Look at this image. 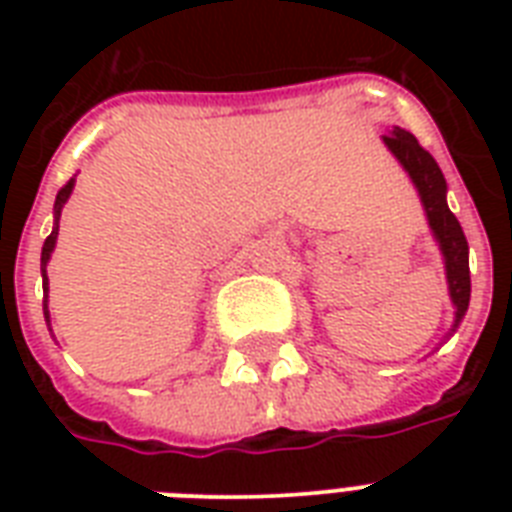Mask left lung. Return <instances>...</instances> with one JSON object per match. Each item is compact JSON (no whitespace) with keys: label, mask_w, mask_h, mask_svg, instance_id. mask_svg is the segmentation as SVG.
Instances as JSON below:
<instances>
[{"label":"left lung","mask_w":512,"mask_h":512,"mask_svg":"<svg viewBox=\"0 0 512 512\" xmlns=\"http://www.w3.org/2000/svg\"><path fill=\"white\" fill-rule=\"evenodd\" d=\"M382 143L404 167L409 180L420 193L422 209L428 217L430 233L436 239L441 257H444L446 284H449V297L454 305V324L449 335L457 332L460 321L465 319L470 305V265H468V239L462 233L460 220L452 215L446 204V180L436 159L417 143L412 132L393 127L390 135H382Z\"/></svg>","instance_id":"8db88e82"}]
</instances>
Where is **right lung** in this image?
<instances>
[{"instance_id":"obj_1","label":"right lung","mask_w":512,"mask_h":512,"mask_svg":"<svg viewBox=\"0 0 512 512\" xmlns=\"http://www.w3.org/2000/svg\"><path fill=\"white\" fill-rule=\"evenodd\" d=\"M74 183L76 177H71L63 188L58 191L55 196V207H52V215H55V223H52V233L44 239V247H42V289H44V321H47V327H50V311H47V292H50V279H47V263H50L52 257V249H55V241H58V228H60V212L66 207L68 196L74 191Z\"/></svg>"}]
</instances>
